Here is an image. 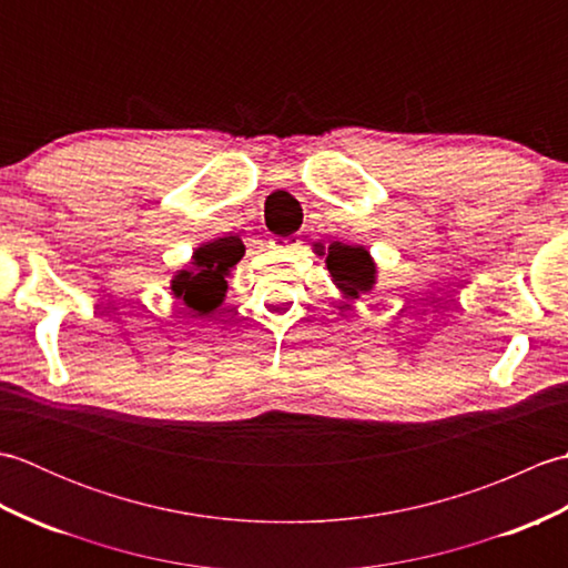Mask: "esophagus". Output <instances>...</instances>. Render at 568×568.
I'll use <instances>...</instances> for the list:
<instances>
[{
    "instance_id": "obj_1",
    "label": "esophagus",
    "mask_w": 568,
    "mask_h": 568,
    "mask_svg": "<svg viewBox=\"0 0 568 568\" xmlns=\"http://www.w3.org/2000/svg\"><path fill=\"white\" fill-rule=\"evenodd\" d=\"M275 248H283V251H295L300 248V239L297 236H277L275 241H271Z\"/></svg>"
}]
</instances>
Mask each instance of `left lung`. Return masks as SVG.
<instances>
[{
	"label": "left lung",
	"mask_w": 568,
	"mask_h": 568,
	"mask_svg": "<svg viewBox=\"0 0 568 568\" xmlns=\"http://www.w3.org/2000/svg\"><path fill=\"white\" fill-rule=\"evenodd\" d=\"M317 253L324 256V251ZM324 263H327L334 285L339 287L346 300H358L361 295L371 293L373 285H376L378 268L366 246H348L342 244V241H334Z\"/></svg>",
	"instance_id": "obj_1"
}]
</instances>
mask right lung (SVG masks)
<instances>
[{"instance_id": "1", "label": "right lung", "mask_w": 568, "mask_h": 568, "mask_svg": "<svg viewBox=\"0 0 568 568\" xmlns=\"http://www.w3.org/2000/svg\"><path fill=\"white\" fill-rule=\"evenodd\" d=\"M241 256H244V246H239L234 239L224 236L204 241L192 253L190 268L173 275V295L183 300L197 315H210L214 307L224 303L226 277L241 261Z\"/></svg>"}]
</instances>
